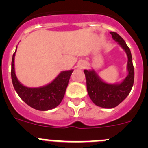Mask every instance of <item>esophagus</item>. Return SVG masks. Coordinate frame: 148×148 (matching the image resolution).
Instances as JSON below:
<instances>
[{"label": "esophagus", "mask_w": 148, "mask_h": 148, "mask_svg": "<svg viewBox=\"0 0 148 148\" xmlns=\"http://www.w3.org/2000/svg\"><path fill=\"white\" fill-rule=\"evenodd\" d=\"M86 66V63L84 61H80L78 63V67L79 69H83Z\"/></svg>", "instance_id": "esophagus-1"}]
</instances>
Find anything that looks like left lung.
Returning a JSON list of instances; mask_svg holds the SVG:
<instances>
[{
	"label": "left lung",
	"instance_id": "obj_1",
	"mask_svg": "<svg viewBox=\"0 0 148 148\" xmlns=\"http://www.w3.org/2000/svg\"><path fill=\"white\" fill-rule=\"evenodd\" d=\"M110 34L113 40L125 50L127 56L126 78L121 82L110 84L103 81L93 69L84 70L87 80V92L90 99L95 105L108 109L118 106L126 99L134 82V68L130 49L119 34L114 32H110Z\"/></svg>",
	"mask_w": 148,
	"mask_h": 148
}]
</instances>
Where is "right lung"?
Returning <instances> with one entry per match:
<instances>
[{"instance_id": "1", "label": "right lung", "mask_w": 148, "mask_h": 148, "mask_svg": "<svg viewBox=\"0 0 148 148\" xmlns=\"http://www.w3.org/2000/svg\"><path fill=\"white\" fill-rule=\"evenodd\" d=\"M16 50L12 59L11 76L13 86L18 95L26 104L38 110L46 111L56 108L61 104L64 96L73 70L61 72L54 80L42 87H26L18 81L15 75V56Z\"/></svg>"}]
</instances>
